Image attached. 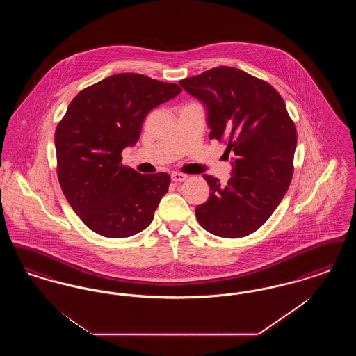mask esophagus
Returning a JSON list of instances; mask_svg holds the SVG:
<instances>
[{
    "label": "esophagus",
    "instance_id": "esophagus-1",
    "mask_svg": "<svg viewBox=\"0 0 356 356\" xmlns=\"http://www.w3.org/2000/svg\"><path fill=\"white\" fill-rule=\"evenodd\" d=\"M172 181H175V183H181V181H184L186 180V175L184 173H180V172H175V173H172Z\"/></svg>",
    "mask_w": 356,
    "mask_h": 356
}]
</instances>
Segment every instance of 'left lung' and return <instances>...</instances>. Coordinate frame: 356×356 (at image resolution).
Segmentation results:
<instances>
[{"instance_id":"8db88e82","label":"left lung","mask_w":356,"mask_h":356,"mask_svg":"<svg viewBox=\"0 0 356 356\" xmlns=\"http://www.w3.org/2000/svg\"><path fill=\"white\" fill-rule=\"evenodd\" d=\"M179 84L207 108L209 138L234 153L225 186L203 175L211 193L196 207L205 231L220 237L251 235L270 219L291 184L296 128L277 90L231 67L209 69Z\"/></svg>"}]
</instances>
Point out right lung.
<instances>
[{
	"mask_svg": "<svg viewBox=\"0 0 356 356\" xmlns=\"http://www.w3.org/2000/svg\"><path fill=\"white\" fill-rule=\"evenodd\" d=\"M177 84L119 73L83 89L58 122L57 176L73 211L93 232L134 236L145 229L170 183L168 173L141 175L121 165L153 108L176 97Z\"/></svg>",
	"mask_w": 356,
	"mask_h": 356,
	"instance_id": "1",
	"label": "right lung"
}]
</instances>
